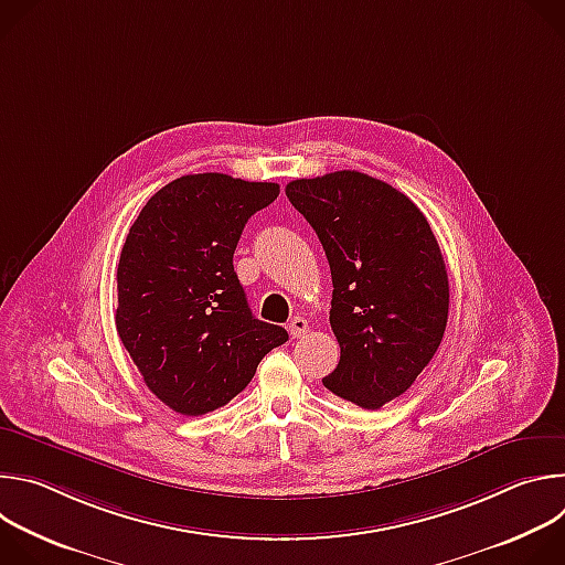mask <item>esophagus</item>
Returning a JSON list of instances; mask_svg holds the SVG:
<instances>
[{"instance_id": "esophagus-1", "label": "esophagus", "mask_w": 565, "mask_h": 565, "mask_svg": "<svg viewBox=\"0 0 565 565\" xmlns=\"http://www.w3.org/2000/svg\"><path fill=\"white\" fill-rule=\"evenodd\" d=\"M288 331L292 338H303L308 333V321L303 317H292L288 324Z\"/></svg>"}]
</instances>
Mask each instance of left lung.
Here are the masks:
<instances>
[{"mask_svg": "<svg viewBox=\"0 0 565 565\" xmlns=\"http://www.w3.org/2000/svg\"><path fill=\"white\" fill-rule=\"evenodd\" d=\"M286 196L324 246L340 364L324 386L362 409L405 393L436 355L449 312L438 241L416 203L355 170L297 179Z\"/></svg>", "mask_w": 565, "mask_h": 565, "instance_id": "8db88e82", "label": "left lung"}]
</instances>
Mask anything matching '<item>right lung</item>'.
Instances as JSON below:
<instances>
[{
  "label": "right lung",
  "instance_id": "right-lung-1",
  "mask_svg": "<svg viewBox=\"0 0 565 565\" xmlns=\"http://www.w3.org/2000/svg\"><path fill=\"white\" fill-rule=\"evenodd\" d=\"M277 183L188 174L158 190L129 227L118 262L116 331L149 391L181 416L244 391L288 340L253 315L232 257Z\"/></svg>",
  "mask_w": 565,
  "mask_h": 565
}]
</instances>
